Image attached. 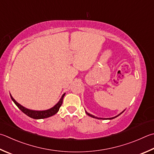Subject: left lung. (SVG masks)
Listing matches in <instances>:
<instances>
[{
  "mask_svg": "<svg viewBox=\"0 0 154 154\" xmlns=\"http://www.w3.org/2000/svg\"><path fill=\"white\" fill-rule=\"evenodd\" d=\"M123 112H121V113H120V114H119V115H120L121 114H122V113H123ZM86 114H87V115H88V116H90V117H93V118H95V119H102V118H98V117H94V116H93V115H91V114H89V113H88V112H86ZM119 115H117V116H116V117H112V118L106 119H114V118H115V117H117Z\"/></svg>",
  "mask_w": 154,
  "mask_h": 154,
  "instance_id": "1",
  "label": "left lung"
}]
</instances>
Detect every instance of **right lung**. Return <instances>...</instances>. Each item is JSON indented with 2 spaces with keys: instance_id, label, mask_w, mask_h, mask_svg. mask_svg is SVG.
<instances>
[{
  "instance_id": "add662e5",
  "label": "right lung",
  "mask_w": 154,
  "mask_h": 154,
  "mask_svg": "<svg viewBox=\"0 0 154 154\" xmlns=\"http://www.w3.org/2000/svg\"><path fill=\"white\" fill-rule=\"evenodd\" d=\"M64 95L65 94H63L62 95V97H61L59 102L57 103L54 107H52V108L50 109L46 110V111H32V110L26 109L24 106H21V104L17 103L11 95V98L14 103V104L17 106V107H18V108L21 110L23 112H24L25 115H27L31 118L35 119H45V118L50 117H51V116L54 115L55 114H56V113L58 112L61 105L62 104L63 98V97H64Z\"/></svg>"
}]
</instances>
